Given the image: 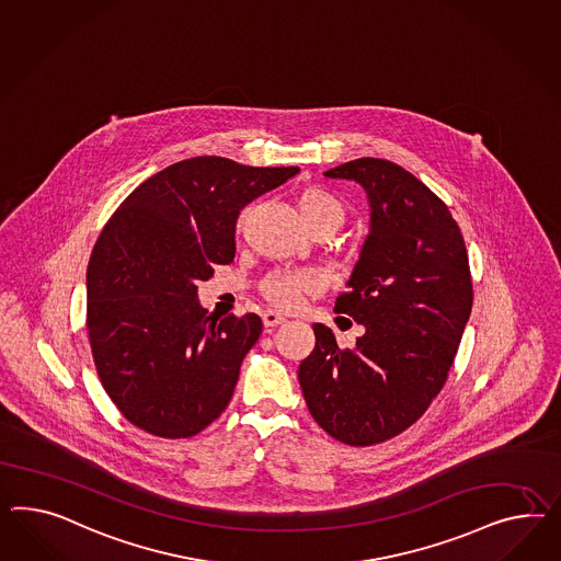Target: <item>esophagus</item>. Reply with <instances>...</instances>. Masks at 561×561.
<instances>
[{"label":"esophagus","instance_id":"esophagus-1","mask_svg":"<svg viewBox=\"0 0 561 561\" xmlns=\"http://www.w3.org/2000/svg\"><path fill=\"white\" fill-rule=\"evenodd\" d=\"M263 324L267 327V329H272V327H277V324H284L286 322V317H282V314H277V312H273V310H267V312H263Z\"/></svg>","mask_w":561,"mask_h":561}]
</instances>
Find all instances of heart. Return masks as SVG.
<instances>
[{"instance_id": "obj_1", "label": "heart", "mask_w": 561, "mask_h": 561, "mask_svg": "<svg viewBox=\"0 0 561 561\" xmlns=\"http://www.w3.org/2000/svg\"><path fill=\"white\" fill-rule=\"evenodd\" d=\"M296 208L312 232H333L347 218V206L341 197L322 185H308L296 194ZM241 227V225H239ZM319 273L312 270L277 272L267 275L261 284V294L279 310H291L304 296L319 291Z\"/></svg>"}]
</instances>
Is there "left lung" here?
<instances>
[{
	"label": "left lung",
	"mask_w": 561,
	"mask_h": 561,
	"mask_svg": "<svg viewBox=\"0 0 561 561\" xmlns=\"http://www.w3.org/2000/svg\"><path fill=\"white\" fill-rule=\"evenodd\" d=\"M324 175L362 183L369 197V234L334 302L365 333L341 348L317 322L298 379L331 437L367 447L416 423L445 386L470 319V261L445 202L407 169L362 157Z\"/></svg>",
	"instance_id": "left-lung-1"
}]
</instances>
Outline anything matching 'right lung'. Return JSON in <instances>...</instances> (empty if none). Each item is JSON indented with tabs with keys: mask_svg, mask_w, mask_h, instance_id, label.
<instances>
[{
	"mask_svg": "<svg viewBox=\"0 0 561 561\" xmlns=\"http://www.w3.org/2000/svg\"><path fill=\"white\" fill-rule=\"evenodd\" d=\"M298 167L192 157L154 173L112 214L88 265V334L100 381L126 421L185 439L230 402L261 319H213L197 282L234 259L242 208Z\"/></svg>",
	"mask_w": 561,
	"mask_h": 561,
	"instance_id": "1",
	"label": "right lung"
}]
</instances>
